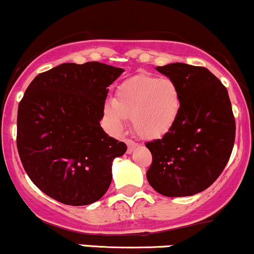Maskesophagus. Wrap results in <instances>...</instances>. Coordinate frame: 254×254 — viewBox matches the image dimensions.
I'll use <instances>...</instances> for the list:
<instances>
[{"instance_id":"1","label":"esophagus","mask_w":254,"mask_h":254,"mask_svg":"<svg viewBox=\"0 0 254 254\" xmlns=\"http://www.w3.org/2000/svg\"><path fill=\"white\" fill-rule=\"evenodd\" d=\"M126 142H127V146H128V150H127L128 153H132L133 151H134L135 147L138 146V144H136L135 141L129 140V139H128V140H126Z\"/></svg>"}]
</instances>
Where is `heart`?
Segmentation results:
<instances>
[{"label":"heart","mask_w":254,"mask_h":254,"mask_svg":"<svg viewBox=\"0 0 254 254\" xmlns=\"http://www.w3.org/2000/svg\"><path fill=\"white\" fill-rule=\"evenodd\" d=\"M181 108L180 89L175 82L141 73L119 85L113 102L105 104L104 114L116 132L124 128L125 119H130L136 134L153 140L172 129Z\"/></svg>","instance_id":"obj_1"}]
</instances>
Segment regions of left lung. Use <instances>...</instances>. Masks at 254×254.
I'll list each match as a JSON object with an SVG mask.
<instances>
[{"label":"left lung","instance_id":"1","mask_svg":"<svg viewBox=\"0 0 254 254\" xmlns=\"http://www.w3.org/2000/svg\"><path fill=\"white\" fill-rule=\"evenodd\" d=\"M180 89L182 108L163 138L146 142L152 163L146 178L165 196L203 192L221 175L235 140L228 91L209 69L186 64L156 67Z\"/></svg>","mask_w":254,"mask_h":254}]
</instances>
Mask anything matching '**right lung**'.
I'll list each match as a JSON object with an SVG mask.
<instances>
[{
	"mask_svg": "<svg viewBox=\"0 0 254 254\" xmlns=\"http://www.w3.org/2000/svg\"><path fill=\"white\" fill-rule=\"evenodd\" d=\"M124 69L101 62L62 64L38 74L18 108L16 145L31 181L60 203L99 200L112 165L127 151L101 127L107 87Z\"/></svg>",
	"mask_w": 254,
	"mask_h": 254,
	"instance_id": "obj_1",
	"label": "right lung"
}]
</instances>
